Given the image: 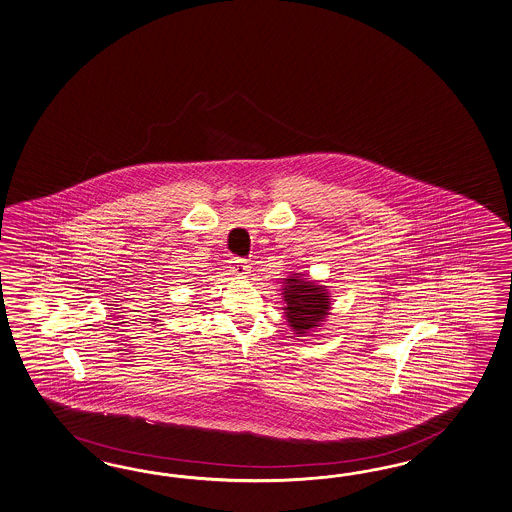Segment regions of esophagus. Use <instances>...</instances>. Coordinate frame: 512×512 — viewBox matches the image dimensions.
I'll use <instances>...</instances> for the list:
<instances>
[{
    "label": "esophagus",
    "mask_w": 512,
    "mask_h": 512,
    "mask_svg": "<svg viewBox=\"0 0 512 512\" xmlns=\"http://www.w3.org/2000/svg\"><path fill=\"white\" fill-rule=\"evenodd\" d=\"M232 271H234V273H236V275H239V276H245V275H249V262H247V260H243V258H237V256H234V258H232Z\"/></svg>",
    "instance_id": "34e87169"
}]
</instances>
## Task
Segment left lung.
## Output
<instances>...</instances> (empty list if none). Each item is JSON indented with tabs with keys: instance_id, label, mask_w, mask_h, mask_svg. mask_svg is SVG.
Instances as JSON below:
<instances>
[{
	"instance_id": "8db88e82",
	"label": "left lung",
	"mask_w": 512,
	"mask_h": 512,
	"mask_svg": "<svg viewBox=\"0 0 512 512\" xmlns=\"http://www.w3.org/2000/svg\"><path fill=\"white\" fill-rule=\"evenodd\" d=\"M284 289V310L289 327L295 330V334L310 336V332H314V328L319 327L321 321H325L330 310L327 289L299 276L286 278Z\"/></svg>"
}]
</instances>
